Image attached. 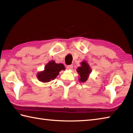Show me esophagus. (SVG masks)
Wrapping results in <instances>:
<instances>
[{
	"mask_svg": "<svg viewBox=\"0 0 133 133\" xmlns=\"http://www.w3.org/2000/svg\"><path fill=\"white\" fill-rule=\"evenodd\" d=\"M67 67L69 70H73V64H70V65H68V66H67Z\"/></svg>",
	"mask_w": 133,
	"mask_h": 133,
	"instance_id": "34e87169",
	"label": "esophagus"
}]
</instances>
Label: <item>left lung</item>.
Instances as JSON below:
<instances>
[{"mask_svg":"<svg viewBox=\"0 0 133 133\" xmlns=\"http://www.w3.org/2000/svg\"><path fill=\"white\" fill-rule=\"evenodd\" d=\"M91 70L89 64L85 61L81 63V66L78 67L77 72L79 74V80L81 82H85L89 77V75L91 73Z\"/></svg>","mask_w":133,"mask_h":133,"instance_id":"8db88e82","label":"left lung"}]
</instances>
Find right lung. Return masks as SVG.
I'll return each instance as SVG.
<instances>
[{
	"label": "right lung",
	"mask_w": 133,
	"mask_h": 133,
	"mask_svg": "<svg viewBox=\"0 0 133 133\" xmlns=\"http://www.w3.org/2000/svg\"><path fill=\"white\" fill-rule=\"evenodd\" d=\"M65 70V67L62 63H56L54 60L50 61L44 67V70L39 72L37 77L40 82L47 83L55 79L59 72Z\"/></svg>",
	"instance_id": "right-lung-1"
}]
</instances>
